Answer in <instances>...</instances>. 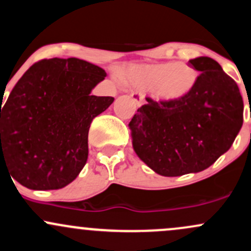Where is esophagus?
I'll list each match as a JSON object with an SVG mask.
<instances>
[{"label":"esophagus","instance_id":"obj_1","mask_svg":"<svg viewBox=\"0 0 251 251\" xmlns=\"http://www.w3.org/2000/svg\"><path fill=\"white\" fill-rule=\"evenodd\" d=\"M130 98L133 99L134 101H135L136 105H139V106H140V105H142V103H144L145 96L141 92H137V91H134V92L130 94Z\"/></svg>","mask_w":251,"mask_h":251}]
</instances>
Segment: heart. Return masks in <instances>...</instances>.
<instances>
[{"instance_id": "1", "label": "heart", "mask_w": 251, "mask_h": 251, "mask_svg": "<svg viewBox=\"0 0 251 251\" xmlns=\"http://www.w3.org/2000/svg\"><path fill=\"white\" fill-rule=\"evenodd\" d=\"M129 81L144 90H154L159 99L176 101L188 96L198 82V71L183 62L134 67Z\"/></svg>"}]
</instances>
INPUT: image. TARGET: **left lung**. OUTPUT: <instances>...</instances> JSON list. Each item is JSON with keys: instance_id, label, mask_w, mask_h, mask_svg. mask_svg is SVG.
<instances>
[{"instance_id": "8db88e82", "label": "left lung", "mask_w": 251, "mask_h": 251, "mask_svg": "<svg viewBox=\"0 0 251 251\" xmlns=\"http://www.w3.org/2000/svg\"><path fill=\"white\" fill-rule=\"evenodd\" d=\"M201 74L193 91L176 101L137 109L129 123L133 148L145 164L165 177L200 172L232 146L243 125L239 88L217 61H189Z\"/></svg>"}]
</instances>
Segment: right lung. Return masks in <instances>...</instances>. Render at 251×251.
<instances>
[{
  "mask_svg": "<svg viewBox=\"0 0 251 251\" xmlns=\"http://www.w3.org/2000/svg\"><path fill=\"white\" fill-rule=\"evenodd\" d=\"M105 76L75 57L34 63L1 106V170L33 190L72 183L87 161L91 122L114 103L91 96Z\"/></svg>",
  "mask_w": 251,
  "mask_h": 251,
  "instance_id": "obj_1",
  "label": "right lung"
}]
</instances>
